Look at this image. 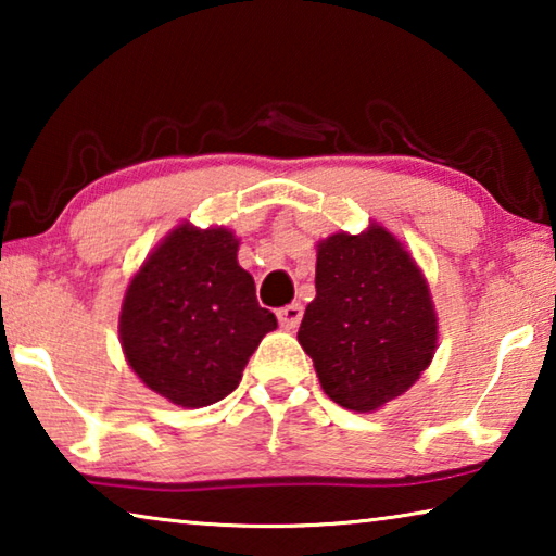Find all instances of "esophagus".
<instances>
[{"instance_id":"34e87169","label":"esophagus","mask_w":556,"mask_h":556,"mask_svg":"<svg viewBox=\"0 0 556 556\" xmlns=\"http://www.w3.org/2000/svg\"><path fill=\"white\" fill-rule=\"evenodd\" d=\"M277 318H279L281 328H287V331H291V328H296L299 321H301V306L299 304H289L285 308H279Z\"/></svg>"}]
</instances>
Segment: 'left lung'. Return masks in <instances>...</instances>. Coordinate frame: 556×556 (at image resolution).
Here are the masks:
<instances>
[{
	"instance_id": "obj_1",
	"label": "left lung",
	"mask_w": 556,
	"mask_h": 556,
	"mask_svg": "<svg viewBox=\"0 0 556 556\" xmlns=\"http://www.w3.org/2000/svg\"><path fill=\"white\" fill-rule=\"evenodd\" d=\"M299 343L324 392L351 412H378L407 392L437 353L439 318L427 277L380 223L316 242V299Z\"/></svg>"
}]
</instances>
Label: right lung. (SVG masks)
<instances>
[{
	"mask_svg": "<svg viewBox=\"0 0 556 556\" xmlns=\"http://www.w3.org/2000/svg\"><path fill=\"white\" fill-rule=\"evenodd\" d=\"M225 225L178 223L129 279L119 345L144 382L176 407L199 409L238 388L250 355L277 328L257 304L255 279L238 262Z\"/></svg>",
	"mask_w": 556,
	"mask_h": 556,
	"instance_id": "add662e5",
	"label": "right lung"
}]
</instances>
